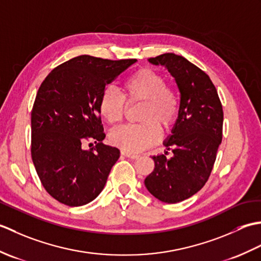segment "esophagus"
Masks as SVG:
<instances>
[{"mask_svg":"<svg viewBox=\"0 0 261 261\" xmlns=\"http://www.w3.org/2000/svg\"><path fill=\"white\" fill-rule=\"evenodd\" d=\"M121 153L123 154V156H125L127 158H131V159H138L140 157L139 154H135V153H131V152H126V151H121Z\"/></svg>","mask_w":261,"mask_h":261,"instance_id":"34e87169","label":"esophagus"}]
</instances>
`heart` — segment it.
Listing matches in <instances>:
<instances>
[{
	"instance_id": "b5f03b06",
	"label": "heart",
	"mask_w": 261,
	"mask_h": 261,
	"mask_svg": "<svg viewBox=\"0 0 261 261\" xmlns=\"http://www.w3.org/2000/svg\"><path fill=\"white\" fill-rule=\"evenodd\" d=\"M129 104L141 103L138 119L142 123L122 126L111 132L110 141L126 152H138L160 140L162 127L169 132L178 119L179 99L166 84L165 77L151 68H140L123 83V95L105 87L98 97V111L104 120L116 125L123 120Z\"/></svg>"
}]
</instances>
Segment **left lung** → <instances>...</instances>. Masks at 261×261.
Masks as SVG:
<instances>
[{"label": "left lung", "mask_w": 261, "mask_h": 261, "mask_svg": "<svg viewBox=\"0 0 261 261\" xmlns=\"http://www.w3.org/2000/svg\"><path fill=\"white\" fill-rule=\"evenodd\" d=\"M162 65L176 81L180 93L179 114L164 142L173 156H152L154 169L145 185L159 201L174 204L196 194L207 181L222 141L223 110L206 73L184 57L164 54L149 58Z\"/></svg>", "instance_id": "8db88e82"}]
</instances>
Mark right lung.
I'll return each mask as SVG.
<instances>
[{
  "label": "right lung",
  "mask_w": 261,
  "mask_h": 261,
  "mask_svg": "<svg viewBox=\"0 0 261 261\" xmlns=\"http://www.w3.org/2000/svg\"><path fill=\"white\" fill-rule=\"evenodd\" d=\"M136 62L82 55L54 68L39 87L31 111V157L42 186L58 202L82 206L104 188L120 150L102 142L98 97ZM86 141L96 146L86 151Z\"/></svg>",
  "instance_id": "1"
}]
</instances>
